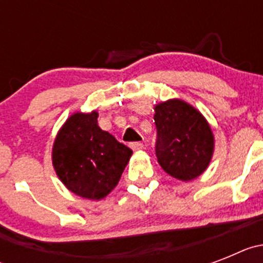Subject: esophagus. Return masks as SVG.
Instances as JSON below:
<instances>
[{"instance_id": "esophagus-1", "label": "esophagus", "mask_w": 263, "mask_h": 263, "mask_svg": "<svg viewBox=\"0 0 263 263\" xmlns=\"http://www.w3.org/2000/svg\"><path fill=\"white\" fill-rule=\"evenodd\" d=\"M130 147L133 152H139V150H142L143 148V143L141 142H132L130 143Z\"/></svg>"}]
</instances>
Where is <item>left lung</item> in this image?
<instances>
[{"label":"left lung","mask_w":263,"mask_h":263,"mask_svg":"<svg viewBox=\"0 0 263 263\" xmlns=\"http://www.w3.org/2000/svg\"><path fill=\"white\" fill-rule=\"evenodd\" d=\"M154 111L158 163L182 182L199 178L208 168L215 152V137L208 121L180 99L157 104Z\"/></svg>","instance_id":"1"}]
</instances>
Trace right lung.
<instances>
[{"mask_svg":"<svg viewBox=\"0 0 263 263\" xmlns=\"http://www.w3.org/2000/svg\"><path fill=\"white\" fill-rule=\"evenodd\" d=\"M99 113L75 111L58 132L52 166L68 191L101 200L115 190L133 152L97 124Z\"/></svg>","mask_w":263,"mask_h":263,"instance_id":"right-lung-1","label":"right lung"}]
</instances>
